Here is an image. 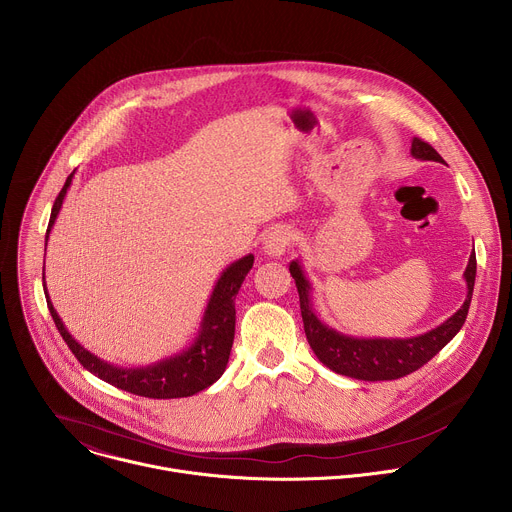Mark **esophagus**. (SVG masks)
Wrapping results in <instances>:
<instances>
[{"label":"esophagus","instance_id":"esophagus-1","mask_svg":"<svg viewBox=\"0 0 512 512\" xmlns=\"http://www.w3.org/2000/svg\"><path fill=\"white\" fill-rule=\"evenodd\" d=\"M294 239H296V235L289 227H277L265 235L263 251L269 257H281L291 247V243H294Z\"/></svg>","mask_w":512,"mask_h":512}]
</instances>
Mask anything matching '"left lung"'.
<instances>
[{
	"instance_id": "8db88e82",
	"label": "left lung",
	"mask_w": 512,
	"mask_h": 512,
	"mask_svg": "<svg viewBox=\"0 0 512 512\" xmlns=\"http://www.w3.org/2000/svg\"><path fill=\"white\" fill-rule=\"evenodd\" d=\"M411 156L415 160L444 164V158L419 137H413L411 141ZM289 273L296 279L306 338L318 360L326 364L330 371L350 379L393 381L421 369L464 326L474 291L476 255H470L464 271L468 294L462 308L444 324L411 338H356L330 328L316 316L312 308V285L298 259L289 263Z\"/></svg>"
}]
</instances>
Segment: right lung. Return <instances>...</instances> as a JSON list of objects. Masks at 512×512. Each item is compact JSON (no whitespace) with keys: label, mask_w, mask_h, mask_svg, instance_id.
<instances>
[{"label":"right lung","mask_w":512,"mask_h":512,"mask_svg":"<svg viewBox=\"0 0 512 512\" xmlns=\"http://www.w3.org/2000/svg\"><path fill=\"white\" fill-rule=\"evenodd\" d=\"M72 176H75V172L66 178L60 194L54 200L46 243H48L50 229L54 227L56 216L62 208L66 190L72 184ZM253 261L255 257L249 253L237 259L235 263H231L221 273V277L216 279L198 334L194 336L190 346H186L184 350L172 356L156 360L152 364H141V367H119V364H111L99 358L97 354L89 352L83 344H79L75 338H72V334L62 324L60 316L56 314L50 302L46 281H44V294H46L50 316L62 340L68 344L72 354L79 358V362L89 373H93L95 377L103 379L105 383L121 391H127L139 397L178 399V397L196 395L223 377L231 356L233 340H235V296L239 294L249 269L253 267Z\"/></svg>","instance_id":"add662e5"}]
</instances>
